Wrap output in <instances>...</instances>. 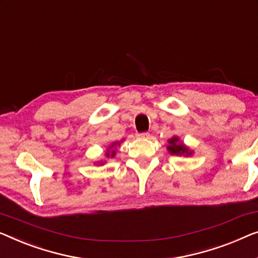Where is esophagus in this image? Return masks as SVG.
<instances>
[{"label": "esophagus", "instance_id": "1", "mask_svg": "<svg viewBox=\"0 0 258 258\" xmlns=\"http://www.w3.org/2000/svg\"><path fill=\"white\" fill-rule=\"evenodd\" d=\"M137 137L138 138H143V140H148V138H150V134H149V133H140V134H137Z\"/></svg>", "mask_w": 258, "mask_h": 258}]
</instances>
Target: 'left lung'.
Instances as JSON below:
<instances>
[{
	"mask_svg": "<svg viewBox=\"0 0 258 258\" xmlns=\"http://www.w3.org/2000/svg\"><path fill=\"white\" fill-rule=\"evenodd\" d=\"M167 151L171 155H175V156H192L193 155V150H191L187 145L184 144V142L180 141V138L178 136H173L171 137L170 140H167Z\"/></svg>",
	"mask_w": 258,
	"mask_h": 258,
	"instance_id": "1",
	"label": "left lung"
}]
</instances>
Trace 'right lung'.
I'll return each mask as SVG.
<instances>
[{"label":"right lung","instance_id":"right-lung-1","mask_svg":"<svg viewBox=\"0 0 258 258\" xmlns=\"http://www.w3.org/2000/svg\"><path fill=\"white\" fill-rule=\"evenodd\" d=\"M121 143H122V141L121 142H118V141L113 142V143H111L109 147L107 148V151H106V157H107V158H109V157H111V158H114L115 155H116V147H120ZM98 163H99V165H103L102 160H100V162H98Z\"/></svg>","mask_w":258,"mask_h":258}]
</instances>
